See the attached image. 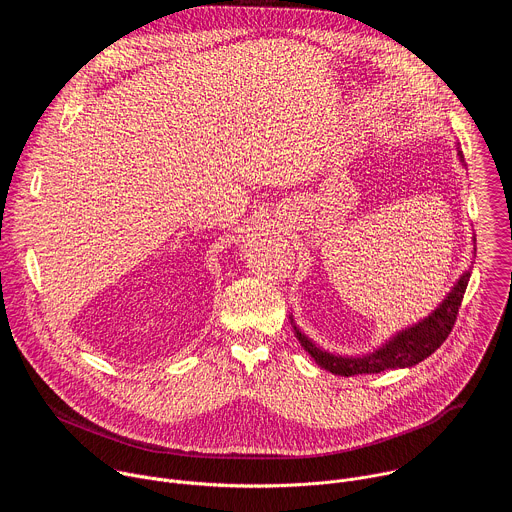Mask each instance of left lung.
Instances as JSON below:
<instances>
[{
	"mask_svg": "<svg viewBox=\"0 0 512 512\" xmlns=\"http://www.w3.org/2000/svg\"><path fill=\"white\" fill-rule=\"evenodd\" d=\"M462 158V154H460ZM470 281V271H466L458 283L452 287L448 298L440 304L431 316L421 320L419 324L405 328L397 336H393L383 348L375 350L367 356H334L326 350H320L312 340H308L306 334H302L296 326V336L300 344L308 350V354L320 364L322 369L340 375V377H352V375H375L387 369H405L413 367V364L421 362L429 354H433L437 348L444 344L448 334L452 332L458 310L462 306L466 287Z\"/></svg>",
	"mask_w": 512,
	"mask_h": 512,
	"instance_id": "8db88e82",
	"label": "left lung"
}]
</instances>
